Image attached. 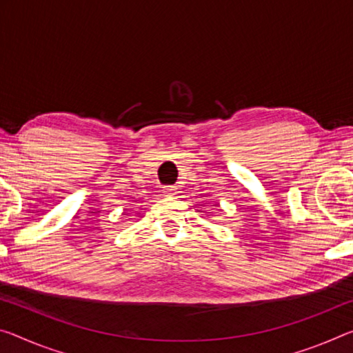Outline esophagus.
Here are the masks:
<instances>
[{
	"label": "esophagus",
	"mask_w": 353,
	"mask_h": 353,
	"mask_svg": "<svg viewBox=\"0 0 353 353\" xmlns=\"http://www.w3.org/2000/svg\"><path fill=\"white\" fill-rule=\"evenodd\" d=\"M163 193L166 194V196H172V194H176V187L166 185V187H163Z\"/></svg>",
	"instance_id": "esophagus-1"
}]
</instances>
